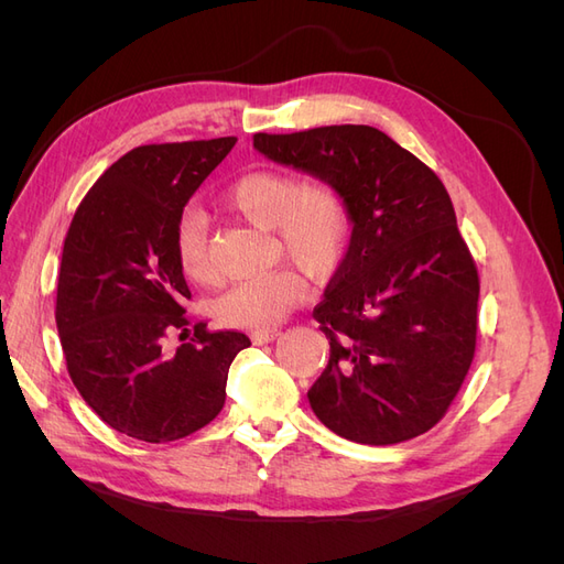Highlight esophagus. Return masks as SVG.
<instances>
[{"mask_svg":"<svg viewBox=\"0 0 564 564\" xmlns=\"http://www.w3.org/2000/svg\"><path fill=\"white\" fill-rule=\"evenodd\" d=\"M278 336H280V329H261V332L251 334V340H253V344L263 346V344H270V340H275Z\"/></svg>","mask_w":564,"mask_h":564,"instance_id":"obj_1","label":"esophagus"}]
</instances>
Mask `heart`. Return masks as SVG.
Returning <instances> with one entry per match:
<instances>
[{"label": "heart", "mask_w": 564, "mask_h": 564, "mask_svg": "<svg viewBox=\"0 0 564 564\" xmlns=\"http://www.w3.org/2000/svg\"><path fill=\"white\" fill-rule=\"evenodd\" d=\"M226 207L249 224L272 230L286 256L313 280H332L344 270L355 235L350 202L332 181H305L282 169H253L224 195ZM174 256L183 278L212 286L218 270L204 218L185 212L174 228ZM308 284L299 268H280L265 278L230 286L212 303L218 324L232 329H270L305 299Z\"/></svg>", "instance_id": "b5f03b06"}]
</instances>
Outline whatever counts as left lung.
<instances>
[{"label": "left lung", "instance_id": "1", "mask_svg": "<svg viewBox=\"0 0 564 564\" xmlns=\"http://www.w3.org/2000/svg\"><path fill=\"white\" fill-rule=\"evenodd\" d=\"M253 148L336 183L355 220L348 261L313 311L332 348L308 390L315 416L360 445L431 431L470 369L480 296L447 187L367 124L253 133Z\"/></svg>", "mask_w": 564, "mask_h": 564}]
</instances>
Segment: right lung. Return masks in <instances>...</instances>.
Here are the masks:
<instances>
[{
    "label": "right lung",
    "instance_id": "1",
    "mask_svg": "<svg viewBox=\"0 0 564 564\" xmlns=\"http://www.w3.org/2000/svg\"><path fill=\"white\" fill-rule=\"evenodd\" d=\"M235 143L226 135L129 150L67 228L56 294L67 373L84 402L129 437L160 445L212 423L235 355L251 346L242 332L191 322V289L174 256L183 207ZM178 330L194 334L169 351L163 340Z\"/></svg>",
    "mask_w": 564,
    "mask_h": 564
}]
</instances>
